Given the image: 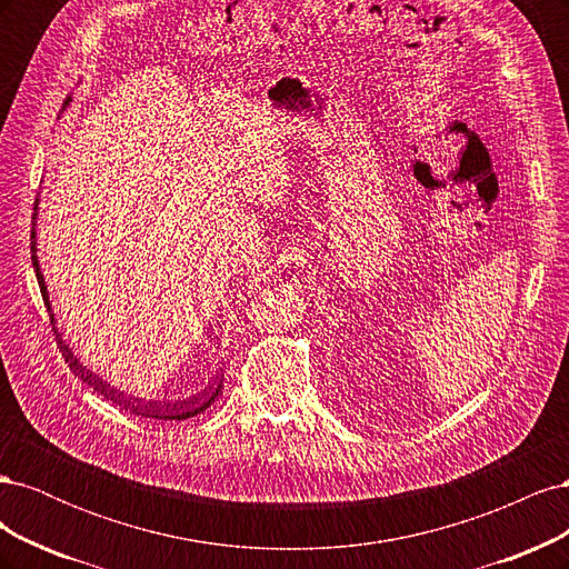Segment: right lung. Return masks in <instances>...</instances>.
Returning a JSON list of instances; mask_svg holds the SVG:
<instances>
[{
  "label": "right lung",
  "instance_id": "right-lung-1",
  "mask_svg": "<svg viewBox=\"0 0 569 569\" xmlns=\"http://www.w3.org/2000/svg\"><path fill=\"white\" fill-rule=\"evenodd\" d=\"M68 101H71V99H68ZM68 101H66V104H68ZM38 203H40V199L36 201V213H32V230H30L32 268H36V274H38V284H40V291H42V299H44V306H47L49 320H51V325H57L54 311H51V303H49V291H47V284H44V274H42L40 261H38V239H36L38 237V232H36V226H38ZM54 335H57V343H59V349H61V356L66 358V363H68V368H71L73 375H78L84 385L94 387V391H99L101 396H104V399L113 401L116 406L126 408L130 412H137V416H142V418H157V420H187V418H194V416H199V412H203L206 408H209L218 399V393H220L222 380L216 387L206 389L201 393V399L197 396V399H187V401H180V403H157V401L132 399V396H126L123 391L113 389L111 385H107L104 380H101L99 375H94L92 370L84 368L80 360H78V356H73V351L68 349V343L61 339L57 327H54Z\"/></svg>",
  "mask_w": 569,
  "mask_h": 569
}]
</instances>
